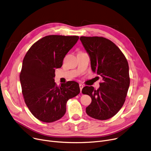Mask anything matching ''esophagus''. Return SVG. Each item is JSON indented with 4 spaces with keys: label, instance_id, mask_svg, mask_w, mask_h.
Returning <instances> with one entry per match:
<instances>
[{
    "label": "esophagus",
    "instance_id": "34e87169",
    "mask_svg": "<svg viewBox=\"0 0 151 151\" xmlns=\"http://www.w3.org/2000/svg\"><path fill=\"white\" fill-rule=\"evenodd\" d=\"M80 91H81H81H82V89H83V87H84V86L82 84H80Z\"/></svg>",
    "mask_w": 151,
    "mask_h": 151
}]
</instances>
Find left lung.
<instances>
[{"instance_id": "1", "label": "left lung", "mask_w": 151, "mask_h": 151, "mask_svg": "<svg viewBox=\"0 0 151 151\" xmlns=\"http://www.w3.org/2000/svg\"><path fill=\"white\" fill-rule=\"evenodd\" d=\"M80 40L90 57L92 70L102 79L97 90L92 86H85L82 90L92 99L86 112L96 119H108L118 113L125 101L130 85L127 60L107 38L81 37Z\"/></svg>"}]
</instances>
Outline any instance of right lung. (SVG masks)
<instances>
[{
  "label": "right lung",
  "instance_id": "add662e5",
  "mask_svg": "<svg viewBox=\"0 0 151 151\" xmlns=\"http://www.w3.org/2000/svg\"><path fill=\"white\" fill-rule=\"evenodd\" d=\"M78 36L51 35L40 39L23 59L19 78L24 101L31 113L44 122L56 121L64 116L66 104L80 92L79 84L70 81L58 86L55 68L78 40Z\"/></svg>",
  "mask_w": 151,
  "mask_h": 151
}]
</instances>
